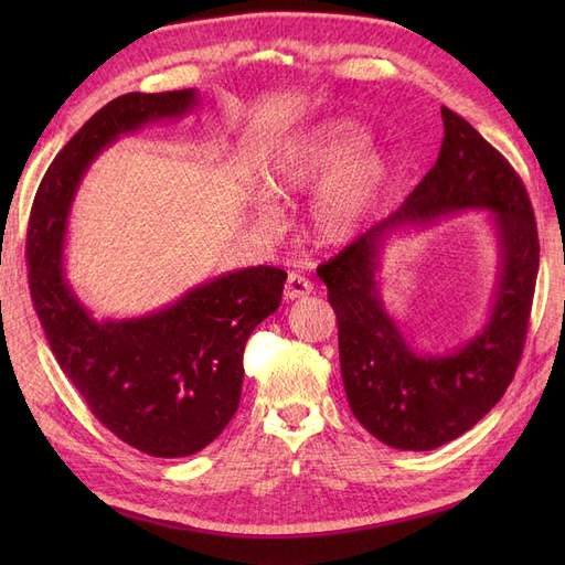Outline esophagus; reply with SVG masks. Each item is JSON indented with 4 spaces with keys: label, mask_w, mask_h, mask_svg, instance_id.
Returning a JSON list of instances; mask_svg holds the SVG:
<instances>
[{
    "label": "esophagus",
    "mask_w": 565,
    "mask_h": 565,
    "mask_svg": "<svg viewBox=\"0 0 565 565\" xmlns=\"http://www.w3.org/2000/svg\"><path fill=\"white\" fill-rule=\"evenodd\" d=\"M313 289L311 280H306L303 276H299V273H289L287 276V282H285V299L295 301V299H301L306 297Z\"/></svg>",
    "instance_id": "34e87169"
}]
</instances>
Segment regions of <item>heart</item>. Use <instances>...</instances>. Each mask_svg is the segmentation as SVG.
I'll use <instances>...</instances> for the list:
<instances>
[{"label":"heart","instance_id":"1","mask_svg":"<svg viewBox=\"0 0 565 565\" xmlns=\"http://www.w3.org/2000/svg\"><path fill=\"white\" fill-rule=\"evenodd\" d=\"M367 134L351 119H328L297 134L262 164L266 195L287 200L309 188L330 169L311 204V228L328 245L347 243L386 195L393 162L384 150L363 148ZM259 218L273 221L268 202Z\"/></svg>","mask_w":565,"mask_h":565}]
</instances>
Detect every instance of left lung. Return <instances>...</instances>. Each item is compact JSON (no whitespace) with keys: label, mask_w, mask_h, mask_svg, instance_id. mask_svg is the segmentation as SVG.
<instances>
[{"label":"left lung","mask_w":565,"mask_h":565,"mask_svg":"<svg viewBox=\"0 0 565 565\" xmlns=\"http://www.w3.org/2000/svg\"><path fill=\"white\" fill-rule=\"evenodd\" d=\"M436 164L401 210L318 266L339 324V363L355 419L386 446L434 450L467 434L514 380L533 306L540 243L530 198L511 164L465 117L443 106ZM469 209L491 212L501 270L484 330L448 354H417L379 292L381 247L407 225Z\"/></svg>","instance_id":"left-lung-1"}]
</instances>
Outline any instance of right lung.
Masks as SVG:
<instances>
[{"label": "right lung", "mask_w": 565, "mask_h": 565, "mask_svg": "<svg viewBox=\"0 0 565 565\" xmlns=\"http://www.w3.org/2000/svg\"><path fill=\"white\" fill-rule=\"evenodd\" d=\"M195 89L110 100L46 169L30 214L28 280L38 318L65 377L96 419L152 457H188L226 429L243 391V351L276 313L287 273L252 266L202 282L141 318L96 320L65 280L67 216L100 150L148 122L198 106Z\"/></svg>", "instance_id": "obj_1"}]
</instances>
